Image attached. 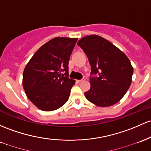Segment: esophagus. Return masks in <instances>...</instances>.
I'll return each instance as SVG.
<instances>
[{"label": "esophagus", "mask_w": 151, "mask_h": 151, "mask_svg": "<svg viewBox=\"0 0 151 151\" xmlns=\"http://www.w3.org/2000/svg\"><path fill=\"white\" fill-rule=\"evenodd\" d=\"M84 80H85V79L83 78V79H79V80H77V82H78L79 83H81V82H84Z\"/></svg>", "instance_id": "1"}]
</instances>
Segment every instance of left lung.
<instances>
[{
  "label": "left lung",
  "instance_id": "1",
  "mask_svg": "<svg viewBox=\"0 0 151 151\" xmlns=\"http://www.w3.org/2000/svg\"><path fill=\"white\" fill-rule=\"evenodd\" d=\"M91 66V87L86 98L98 107L118 102L130 87L133 67L127 57L107 39L97 35L86 36L78 42Z\"/></svg>",
  "mask_w": 151,
  "mask_h": 151
}]
</instances>
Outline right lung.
<instances>
[{"label": "right lung", "instance_id": "1", "mask_svg": "<svg viewBox=\"0 0 151 151\" xmlns=\"http://www.w3.org/2000/svg\"><path fill=\"white\" fill-rule=\"evenodd\" d=\"M77 41V38H54L41 46L26 64L23 87L40 110H55L69 100L75 80L68 77V64Z\"/></svg>", "mask_w": 151, "mask_h": 151}]
</instances>
